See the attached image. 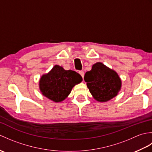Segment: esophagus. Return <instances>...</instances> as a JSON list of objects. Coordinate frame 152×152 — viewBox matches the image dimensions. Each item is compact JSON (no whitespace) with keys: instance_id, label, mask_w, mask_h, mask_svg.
<instances>
[{"instance_id":"34e87169","label":"esophagus","mask_w":152,"mask_h":152,"mask_svg":"<svg viewBox=\"0 0 152 152\" xmlns=\"http://www.w3.org/2000/svg\"><path fill=\"white\" fill-rule=\"evenodd\" d=\"M79 73H80V75H81V76L82 77V78H83V77H84V72H83V71H80Z\"/></svg>"}]
</instances>
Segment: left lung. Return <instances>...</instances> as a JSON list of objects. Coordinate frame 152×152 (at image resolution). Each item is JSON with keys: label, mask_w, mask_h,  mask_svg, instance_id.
<instances>
[{"label": "left lung", "mask_w": 152, "mask_h": 152, "mask_svg": "<svg viewBox=\"0 0 152 152\" xmlns=\"http://www.w3.org/2000/svg\"><path fill=\"white\" fill-rule=\"evenodd\" d=\"M84 80L93 97L99 102H107L118 95L121 80L115 70L98 62L85 74Z\"/></svg>", "instance_id": "1"}]
</instances>
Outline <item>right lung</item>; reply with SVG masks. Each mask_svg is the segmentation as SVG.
<instances>
[{
    "label": "right lung",
    "mask_w": 152,
    "mask_h": 152,
    "mask_svg": "<svg viewBox=\"0 0 152 152\" xmlns=\"http://www.w3.org/2000/svg\"><path fill=\"white\" fill-rule=\"evenodd\" d=\"M82 81V76L75 71L55 65L49 72L41 76L39 89L42 95L48 99L60 102L68 97L72 89Z\"/></svg>",
    "instance_id": "add662e5"
}]
</instances>
